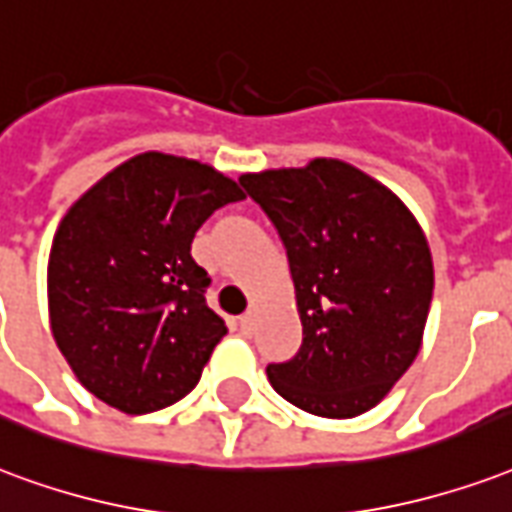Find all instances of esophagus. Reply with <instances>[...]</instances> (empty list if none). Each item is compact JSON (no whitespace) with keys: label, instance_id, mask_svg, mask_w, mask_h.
I'll return each instance as SVG.
<instances>
[{"label":"esophagus","instance_id":"obj_1","mask_svg":"<svg viewBox=\"0 0 512 512\" xmlns=\"http://www.w3.org/2000/svg\"><path fill=\"white\" fill-rule=\"evenodd\" d=\"M252 323H255V317H252V312H246V314H241V317H238V328H241V331H244V333L252 331Z\"/></svg>","mask_w":512,"mask_h":512}]
</instances>
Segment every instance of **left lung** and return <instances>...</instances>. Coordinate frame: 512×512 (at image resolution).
Masks as SVG:
<instances>
[{
  "instance_id": "left-lung-1",
  "label": "left lung",
  "mask_w": 512,
  "mask_h": 512,
  "mask_svg": "<svg viewBox=\"0 0 512 512\" xmlns=\"http://www.w3.org/2000/svg\"><path fill=\"white\" fill-rule=\"evenodd\" d=\"M246 195L282 238L304 342L268 363L274 391L320 418L372 410L420 350L434 266L391 189L347 162L246 173Z\"/></svg>"
}]
</instances>
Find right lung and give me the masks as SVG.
Masks as SVG:
<instances>
[{
    "label": "right lung",
    "mask_w": 512,
    "mask_h": 512,
    "mask_svg": "<svg viewBox=\"0 0 512 512\" xmlns=\"http://www.w3.org/2000/svg\"><path fill=\"white\" fill-rule=\"evenodd\" d=\"M244 200L208 165L149 151L75 203L48 260L51 331L75 377L108 407L146 415L184 399L227 333L206 304L192 238Z\"/></svg>",
    "instance_id": "add662e5"
}]
</instances>
